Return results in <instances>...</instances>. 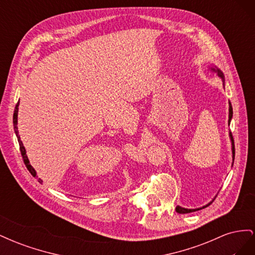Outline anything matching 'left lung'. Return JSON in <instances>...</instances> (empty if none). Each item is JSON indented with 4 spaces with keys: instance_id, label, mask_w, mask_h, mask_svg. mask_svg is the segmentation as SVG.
Masks as SVG:
<instances>
[{
    "instance_id": "8db88e82",
    "label": "left lung",
    "mask_w": 255,
    "mask_h": 255,
    "mask_svg": "<svg viewBox=\"0 0 255 255\" xmlns=\"http://www.w3.org/2000/svg\"><path fill=\"white\" fill-rule=\"evenodd\" d=\"M208 70H210L211 72L215 73L216 75H218V78H220L222 80V84H223V88H225V85H226V82H225V75H223V72L220 70V69L218 67H216L215 65H210L208 66ZM232 117H233V109H232V104H231V102H229V121L228 123L230 125L231 123V120H232ZM229 137H230V140H231V150H232V167H233V164H234V158H235V146H234V140H233V136H232V133H229ZM216 198V196H215ZM215 198L212 200L211 202H208L207 204L203 205L202 207H197V208H185V207H182L180 205H177L175 207V211L176 213L179 214H188V213H192V212H196V211H199V210H202V208L204 207H207L208 205H211V203L214 201Z\"/></svg>"
}]
</instances>
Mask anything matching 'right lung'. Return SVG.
Segmentation results:
<instances>
[{
  "instance_id": "add662e5",
  "label": "right lung",
  "mask_w": 255,
  "mask_h": 255,
  "mask_svg": "<svg viewBox=\"0 0 255 255\" xmlns=\"http://www.w3.org/2000/svg\"><path fill=\"white\" fill-rule=\"evenodd\" d=\"M19 104L20 102L17 103L16 105V109H14V112H13V129H14V133H16V136L18 138V142H19V145H20V151H21V155H22V158H23V161H24V164L27 168V170L30 172V174H32L33 176H36L37 173H36V170L33 168V166L30 165L29 160H28V157L26 155V150L24 148V145H23L22 141H21V138H20V135H19V130H18V111H19ZM38 182H39L40 184H42V180L41 179H38Z\"/></svg>"
}]
</instances>
